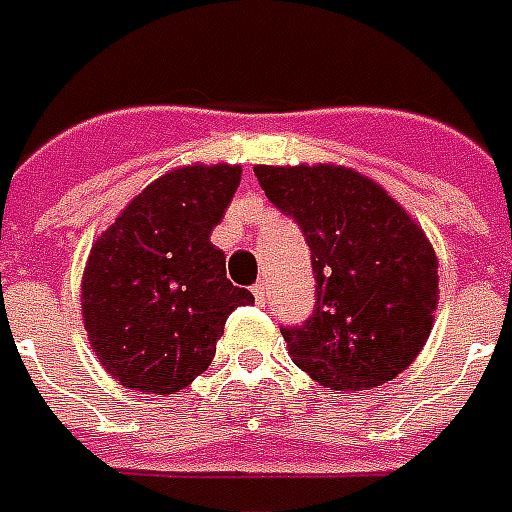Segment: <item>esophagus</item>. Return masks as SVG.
I'll return each instance as SVG.
<instances>
[{
    "label": "esophagus",
    "instance_id": "obj_1",
    "mask_svg": "<svg viewBox=\"0 0 512 512\" xmlns=\"http://www.w3.org/2000/svg\"><path fill=\"white\" fill-rule=\"evenodd\" d=\"M268 281H257L255 287H252V295H255V300L257 303H265V300H268Z\"/></svg>",
    "mask_w": 512,
    "mask_h": 512
}]
</instances>
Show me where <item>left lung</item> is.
Segmentation results:
<instances>
[{
  "instance_id": "1",
  "label": "left lung",
  "mask_w": 512,
  "mask_h": 512,
  "mask_svg": "<svg viewBox=\"0 0 512 512\" xmlns=\"http://www.w3.org/2000/svg\"><path fill=\"white\" fill-rule=\"evenodd\" d=\"M265 196L311 247L316 311L281 329L289 356L329 390L393 380L425 348L438 308V257L380 183L342 164H257Z\"/></svg>"
}]
</instances>
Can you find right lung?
I'll list each match as a JSON object with an SVG mask.
<instances>
[{
	"mask_svg": "<svg viewBox=\"0 0 512 512\" xmlns=\"http://www.w3.org/2000/svg\"><path fill=\"white\" fill-rule=\"evenodd\" d=\"M241 183L239 164H188L146 185L90 249L82 321L124 388L170 396L215 358L225 319L255 303L225 279L209 233Z\"/></svg>",
	"mask_w": 512,
	"mask_h": 512,
	"instance_id": "obj_1",
	"label": "right lung"
}]
</instances>
